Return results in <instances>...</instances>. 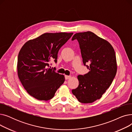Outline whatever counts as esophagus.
<instances>
[{
    "mask_svg": "<svg viewBox=\"0 0 132 132\" xmlns=\"http://www.w3.org/2000/svg\"><path fill=\"white\" fill-rule=\"evenodd\" d=\"M65 78L66 80H68L69 79H70L71 78V76H68V75H65Z\"/></svg>",
    "mask_w": 132,
    "mask_h": 132,
    "instance_id": "34e87169",
    "label": "esophagus"
}]
</instances>
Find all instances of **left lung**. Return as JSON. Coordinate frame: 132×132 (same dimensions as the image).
Wrapping results in <instances>:
<instances>
[{
  "label": "left lung",
  "instance_id": "obj_1",
  "mask_svg": "<svg viewBox=\"0 0 132 132\" xmlns=\"http://www.w3.org/2000/svg\"><path fill=\"white\" fill-rule=\"evenodd\" d=\"M74 39L78 41L83 63L89 72L78 76L79 86L72 92L80 102L91 103L100 99L112 84L117 70L116 53L109 42L93 32L75 34Z\"/></svg>",
  "mask_w": 132,
  "mask_h": 132
}]
</instances>
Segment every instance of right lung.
Wrapping results in <instances>:
<instances>
[{
  "label": "right lung",
  "instance_id": "add662e5",
  "mask_svg": "<svg viewBox=\"0 0 132 132\" xmlns=\"http://www.w3.org/2000/svg\"><path fill=\"white\" fill-rule=\"evenodd\" d=\"M73 33H45L23 45L18 58L19 78L27 93L40 101L52 98L65 81L64 75L50 68V60L57 62L61 47Z\"/></svg>",
  "mask_w": 132,
  "mask_h": 132
}]
</instances>
